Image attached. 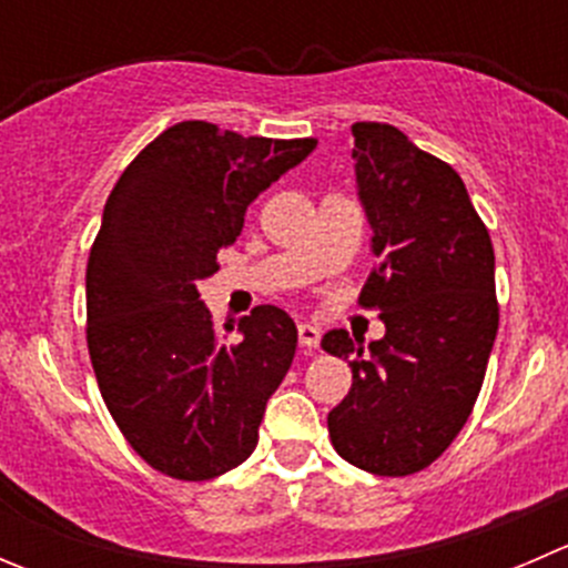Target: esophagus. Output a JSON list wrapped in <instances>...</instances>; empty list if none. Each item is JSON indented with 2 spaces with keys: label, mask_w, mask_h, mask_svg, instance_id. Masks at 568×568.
Returning <instances> with one entry per match:
<instances>
[{
  "label": "esophagus",
  "mask_w": 568,
  "mask_h": 568,
  "mask_svg": "<svg viewBox=\"0 0 568 568\" xmlns=\"http://www.w3.org/2000/svg\"><path fill=\"white\" fill-rule=\"evenodd\" d=\"M318 341H321L318 326H313V324H300V343H302V348H307V352H316Z\"/></svg>",
  "instance_id": "34e87169"
}]
</instances>
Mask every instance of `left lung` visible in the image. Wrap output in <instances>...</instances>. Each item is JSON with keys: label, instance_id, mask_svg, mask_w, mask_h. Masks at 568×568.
I'll list each match as a JSON object with an SVG mask.
<instances>
[{"label": "left lung", "instance_id": "obj_1", "mask_svg": "<svg viewBox=\"0 0 568 568\" xmlns=\"http://www.w3.org/2000/svg\"><path fill=\"white\" fill-rule=\"evenodd\" d=\"M359 200L379 263L359 291L387 332L374 357L346 329L321 348L352 368V390L326 426L337 454L365 473L400 478L448 450L484 385L497 335L495 250L464 181L387 123H354Z\"/></svg>", "mask_w": 568, "mask_h": 568}]
</instances>
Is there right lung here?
Returning <instances> with one entry per match:
<instances>
[{
	"mask_svg": "<svg viewBox=\"0 0 568 568\" xmlns=\"http://www.w3.org/2000/svg\"><path fill=\"white\" fill-rule=\"evenodd\" d=\"M316 142L183 120L109 194L88 261L90 359L125 443L170 478L211 480L247 459L294 363L288 313L257 305L227 341L197 283L220 272L216 252L236 242L252 200Z\"/></svg>",
	"mask_w": 568,
	"mask_h": 568,
	"instance_id": "obj_1",
	"label": "right lung"
}]
</instances>
